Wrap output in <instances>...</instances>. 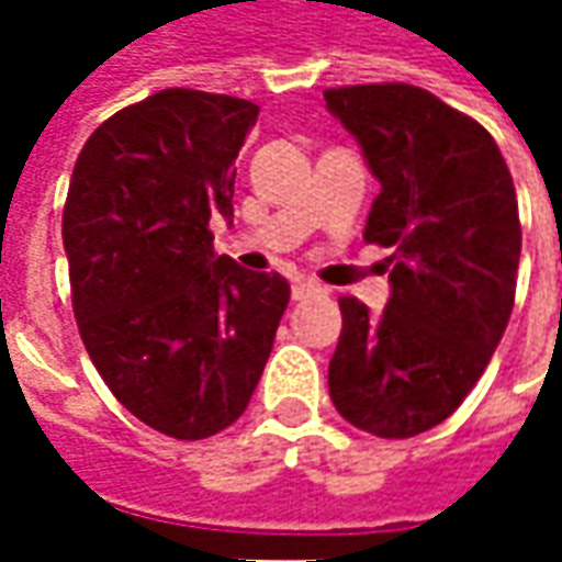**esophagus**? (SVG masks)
I'll use <instances>...</instances> for the list:
<instances>
[{
	"mask_svg": "<svg viewBox=\"0 0 562 562\" xmlns=\"http://www.w3.org/2000/svg\"><path fill=\"white\" fill-rule=\"evenodd\" d=\"M291 293H293V300H303V296H313V293H322V288H318L315 281H306V278H303V281H293Z\"/></svg>",
	"mask_w": 562,
	"mask_h": 562,
	"instance_id": "obj_1",
	"label": "esophagus"
}]
</instances>
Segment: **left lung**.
I'll list each match as a JSON object with an SVG mask.
<instances>
[{"mask_svg":"<svg viewBox=\"0 0 562 562\" xmlns=\"http://www.w3.org/2000/svg\"><path fill=\"white\" fill-rule=\"evenodd\" d=\"M381 184L366 240L394 247L391 300L340 296L328 366L337 413L378 438L441 425L507 331L522 249L519 203L494 137L422 87L325 90Z\"/></svg>","mask_w":562,"mask_h":562,"instance_id":"8db88e82","label":"left lung"}]
</instances>
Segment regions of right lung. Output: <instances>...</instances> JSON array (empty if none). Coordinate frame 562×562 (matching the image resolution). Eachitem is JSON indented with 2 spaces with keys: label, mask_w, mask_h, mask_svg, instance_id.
<instances>
[{
  "label": "right lung",
  "mask_w": 562,
  "mask_h": 562,
  "mask_svg": "<svg viewBox=\"0 0 562 562\" xmlns=\"http://www.w3.org/2000/svg\"><path fill=\"white\" fill-rule=\"evenodd\" d=\"M259 119L249 99L159 90L102 121L61 212L83 347L119 403L178 441L247 409L291 284L212 249L234 215V159Z\"/></svg>",
  "instance_id": "add662e5"
}]
</instances>
